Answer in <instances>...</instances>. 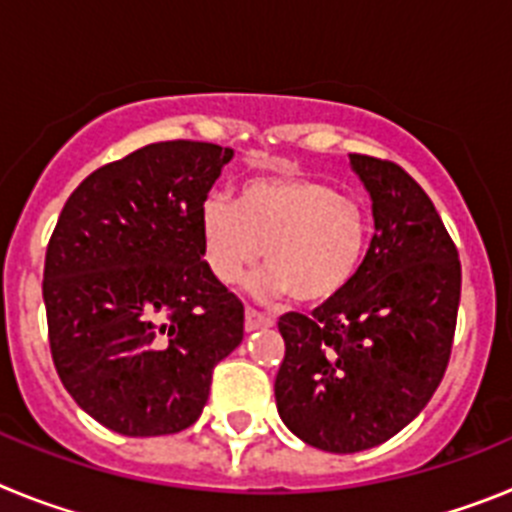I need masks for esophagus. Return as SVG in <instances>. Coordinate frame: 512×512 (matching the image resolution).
I'll return each instance as SVG.
<instances>
[{
	"label": "esophagus",
	"mask_w": 512,
	"mask_h": 512,
	"mask_svg": "<svg viewBox=\"0 0 512 512\" xmlns=\"http://www.w3.org/2000/svg\"><path fill=\"white\" fill-rule=\"evenodd\" d=\"M271 325H274V320L256 312L253 307H246V333H253V330L259 328H271Z\"/></svg>",
	"instance_id": "esophagus-1"
}]
</instances>
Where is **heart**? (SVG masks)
Returning <instances> with one entry per match:
<instances>
[{
  "label": "heart",
  "instance_id": "obj_1",
  "mask_svg": "<svg viewBox=\"0 0 512 512\" xmlns=\"http://www.w3.org/2000/svg\"><path fill=\"white\" fill-rule=\"evenodd\" d=\"M200 238L217 282H241L264 253L269 266L253 277V295H292L300 305H320L356 277L366 251V215L359 202L323 182L266 176L243 184L238 202L223 194L205 197Z\"/></svg>",
  "mask_w": 512,
  "mask_h": 512
}]
</instances>
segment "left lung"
<instances>
[{"label":"left lung","mask_w":512,"mask_h":512,"mask_svg":"<svg viewBox=\"0 0 512 512\" xmlns=\"http://www.w3.org/2000/svg\"><path fill=\"white\" fill-rule=\"evenodd\" d=\"M372 200L374 238L356 277L312 315L279 318V418L315 449L390 441L441 384L454 341L461 264L431 197L392 161L348 153Z\"/></svg>","instance_id":"8db88e82"}]
</instances>
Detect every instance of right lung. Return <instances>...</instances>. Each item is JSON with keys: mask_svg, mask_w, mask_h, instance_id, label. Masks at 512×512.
<instances>
[{"mask_svg": "<svg viewBox=\"0 0 512 512\" xmlns=\"http://www.w3.org/2000/svg\"><path fill=\"white\" fill-rule=\"evenodd\" d=\"M233 148L166 140L89 174L45 251L56 372L84 413L122 436L179 433L212 369L243 341V305L212 277L200 205Z\"/></svg>", "mask_w": 512, "mask_h": 512, "instance_id": "add662e5", "label": "right lung"}]
</instances>
